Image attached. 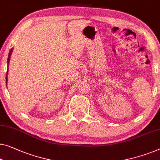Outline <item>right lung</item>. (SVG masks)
Instances as JSON below:
<instances>
[{"mask_svg":"<svg viewBox=\"0 0 160 160\" xmlns=\"http://www.w3.org/2000/svg\"><path fill=\"white\" fill-rule=\"evenodd\" d=\"M12 50H13V49H11L10 52H9V53H8V61H7V63H8V66L9 61H10V58H11V52H12ZM7 74H8V71H7V73H6V84H7V80H8V78H7Z\"/></svg>","mask_w":160,"mask_h":160,"instance_id":"right-lung-1","label":"right lung"}]
</instances>
